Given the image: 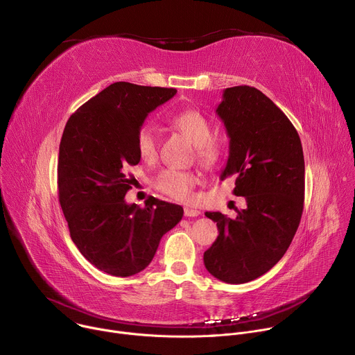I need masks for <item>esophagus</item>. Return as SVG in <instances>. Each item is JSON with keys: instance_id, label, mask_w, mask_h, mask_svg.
I'll use <instances>...</instances> for the list:
<instances>
[{"instance_id": "34e87169", "label": "esophagus", "mask_w": 355, "mask_h": 355, "mask_svg": "<svg viewBox=\"0 0 355 355\" xmlns=\"http://www.w3.org/2000/svg\"><path fill=\"white\" fill-rule=\"evenodd\" d=\"M184 215L187 216V218H195V216H199L200 215V212L198 211V209H193V208H184Z\"/></svg>"}]
</instances>
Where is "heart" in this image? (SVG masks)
<instances>
[{"label":"heart","instance_id":"1","mask_svg":"<svg viewBox=\"0 0 355 355\" xmlns=\"http://www.w3.org/2000/svg\"><path fill=\"white\" fill-rule=\"evenodd\" d=\"M170 125L187 135L195 144L196 159L207 167L215 164L220 155V147L212 139V128L208 119L199 111L188 108L174 114L168 119ZM136 148L139 156L151 162L159 153V135L153 125L144 123L136 135ZM199 182V177L187 170L166 168L153 181L156 189L163 192L171 199L188 202L192 198V191Z\"/></svg>","mask_w":355,"mask_h":355}]
</instances>
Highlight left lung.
Segmentation results:
<instances>
[{"label": "left lung", "instance_id": "obj_1", "mask_svg": "<svg viewBox=\"0 0 355 355\" xmlns=\"http://www.w3.org/2000/svg\"><path fill=\"white\" fill-rule=\"evenodd\" d=\"M216 114L230 137L222 178L236 175L233 193L245 198L234 219L207 212L219 236L204 252L207 270L227 284L270 271L285 254L302 218L305 160L299 135L260 89L226 88Z\"/></svg>", "mask_w": 355, "mask_h": 355}]
</instances>
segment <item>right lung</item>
<instances>
[{"instance_id":"add662e5","label":"right lung","mask_w":355,"mask_h":355,"mask_svg":"<svg viewBox=\"0 0 355 355\" xmlns=\"http://www.w3.org/2000/svg\"><path fill=\"white\" fill-rule=\"evenodd\" d=\"M175 88L114 83L67 121L58 163L59 200L71 240L98 270L130 277L153 260L163 234L182 218L180 205L148 198L128 205L130 166L140 162L136 135L148 112Z\"/></svg>"}]
</instances>
